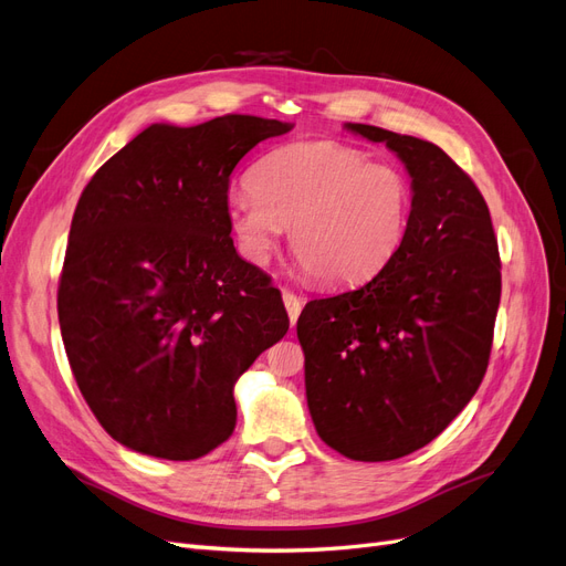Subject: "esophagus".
Here are the masks:
<instances>
[{"mask_svg":"<svg viewBox=\"0 0 566 566\" xmlns=\"http://www.w3.org/2000/svg\"><path fill=\"white\" fill-rule=\"evenodd\" d=\"M283 304L287 310V316H290V323H297L300 318V312H302V297H297L295 293H290V290H283Z\"/></svg>","mask_w":566,"mask_h":566,"instance_id":"34e87169","label":"esophagus"}]
</instances>
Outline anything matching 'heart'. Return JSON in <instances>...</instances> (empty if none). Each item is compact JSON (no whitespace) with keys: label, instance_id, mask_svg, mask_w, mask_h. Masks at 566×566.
Instances as JSON below:
<instances>
[{"label":"heart","instance_id":"heart-1","mask_svg":"<svg viewBox=\"0 0 566 566\" xmlns=\"http://www.w3.org/2000/svg\"><path fill=\"white\" fill-rule=\"evenodd\" d=\"M413 188L403 169L339 142L273 148L250 169V188L227 198V219L245 260L264 264L285 227L290 248L321 283L375 276L399 252Z\"/></svg>","mask_w":566,"mask_h":566}]
</instances>
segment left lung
Masks as SVG:
<instances>
[{"mask_svg": "<svg viewBox=\"0 0 566 566\" xmlns=\"http://www.w3.org/2000/svg\"><path fill=\"white\" fill-rule=\"evenodd\" d=\"M406 165L413 208L378 276L312 300L297 318L318 437L352 460L427 447L470 403L489 366L501 256L484 196L439 146L345 125Z\"/></svg>", "mask_w": 566, "mask_h": 566, "instance_id": "1", "label": "left lung"}]
</instances>
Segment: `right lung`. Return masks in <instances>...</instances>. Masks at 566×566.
<instances>
[{
  "instance_id": "obj_1",
  "label": "right lung",
  "mask_w": 566,
  "mask_h": 566,
  "mask_svg": "<svg viewBox=\"0 0 566 566\" xmlns=\"http://www.w3.org/2000/svg\"><path fill=\"white\" fill-rule=\"evenodd\" d=\"M293 125L221 115L150 125L84 186L59 283L77 387L123 447L196 460L235 427L233 385L290 321L262 269L241 260L229 177Z\"/></svg>"
}]
</instances>
